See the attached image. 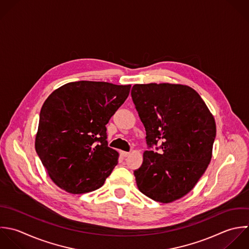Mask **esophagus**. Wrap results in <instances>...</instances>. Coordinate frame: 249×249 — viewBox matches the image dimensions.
Wrapping results in <instances>:
<instances>
[{"mask_svg":"<svg viewBox=\"0 0 249 249\" xmlns=\"http://www.w3.org/2000/svg\"><path fill=\"white\" fill-rule=\"evenodd\" d=\"M120 154L122 157H127L130 155V152H127V151H120Z\"/></svg>","mask_w":249,"mask_h":249,"instance_id":"1","label":"esophagus"}]
</instances>
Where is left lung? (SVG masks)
<instances>
[{
  "instance_id": "8db88e82",
  "label": "left lung",
  "mask_w": 249,
  "mask_h": 249,
  "mask_svg": "<svg viewBox=\"0 0 249 249\" xmlns=\"http://www.w3.org/2000/svg\"><path fill=\"white\" fill-rule=\"evenodd\" d=\"M145 128L148 150L134 171L139 190L160 203L189 193L206 172L216 125L201 96L181 84H135L131 91ZM157 143L160 153L150 151Z\"/></svg>"
}]
</instances>
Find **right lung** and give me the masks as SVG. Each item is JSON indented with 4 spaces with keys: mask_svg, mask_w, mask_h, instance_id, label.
<instances>
[{
    "mask_svg": "<svg viewBox=\"0 0 249 249\" xmlns=\"http://www.w3.org/2000/svg\"><path fill=\"white\" fill-rule=\"evenodd\" d=\"M131 85L75 81L53 91L42 105L36 151L52 181L72 194L100 188L118 163L107 127Z\"/></svg>",
    "mask_w": 249,
    "mask_h": 249,
    "instance_id": "right-lung-1",
    "label": "right lung"
}]
</instances>
